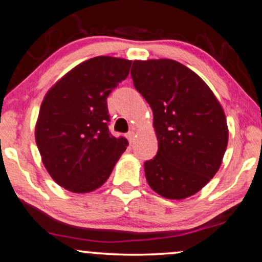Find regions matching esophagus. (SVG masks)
<instances>
[{"label": "esophagus", "instance_id": "esophagus-1", "mask_svg": "<svg viewBox=\"0 0 262 262\" xmlns=\"http://www.w3.org/2000/svg\"><path fill=\"white\" fill-rule=\"evenodd\" d=\"M127 138H128V140H129V143H134V139H135V132L134 130H130L129 132V133L127 134Z\"/></svg>", "mask_w": 262, "mask_h": 262}]
</instances>
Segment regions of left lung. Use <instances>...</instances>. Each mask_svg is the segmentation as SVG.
Returning <instances> with one entry per match:
<instances>
[{
  "label": "left lung",
  "mask_w": 262,
  "mask_h": 262,
  "mask_svg": "<svg viewBox=\"0 0 262 262\" xmlns=\"http://www.w3.org/2000/svg\"><path fill=\"white\" fill-rule=\"evenodd\" d=\"M132 77L154 114L158 154L145 161L146 181L167 200H185L208 183L228 145L227 118L209 86L171 59L135 60Z\"/></svg>",
  "instance_id": "obj_1"
}]
</instances>
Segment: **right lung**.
I'll list each match as a JSON object with an SVG mask.
<instances>
[{"mask_svg":"<svg viewBox=\"0 0 262 262\" xmlns=\"http://www.w3.org/2000/svg\"><path fill=\"white\" fill-rule=\"evenodd\" d=\"M132 60L96 56L81 62L45 93L35 143L48 173L74 193L100 188L128 146L108 130L107 97L127 79Z\"/></svg>","mask_w":262,"mask_h":262,"instance_id":"1","label":"right lung"}]
</instances>
